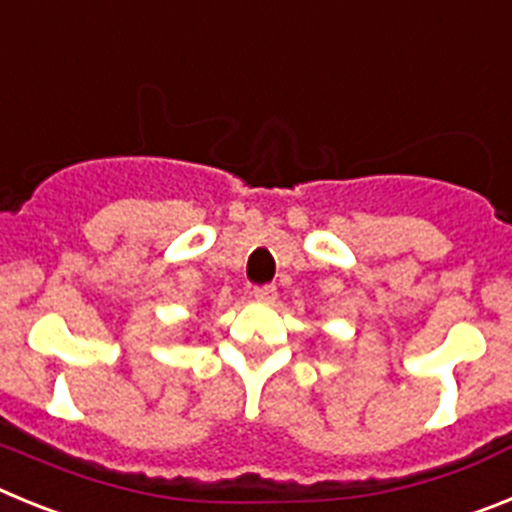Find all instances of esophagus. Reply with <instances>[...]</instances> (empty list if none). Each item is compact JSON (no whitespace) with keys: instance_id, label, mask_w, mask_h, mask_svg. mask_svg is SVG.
I'll use <instances>...</instances> for the list:
<instances>
[{"instance_id":"obj_1","label":"esophagus","mask_w":512,"mask_h":512,"mask_svg":"<svg viewBox=\"0 0 512 512\" xmlns=\"http://www.w3.org/2000/svg\"><path fill=\"white\" fill-rule=\"evenodd\" d=\"M252 296H255L257 301H273L275 285H257V288L252 290Z\"/></svg>"}]
</instances>
